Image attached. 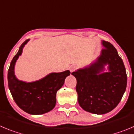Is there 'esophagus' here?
Returning a JSON list of instances; mask_svg holds the SVG:
<instances>
[{"label":"esophagus","instance_id":"1","mask_svg":"<svg viewBox=\"0 0 134 134\" xmlns=\"http://www.w3.org/2000/svg\"><path fill=\"white\" fill-rule=\"evenodd\" d=\"M75 69H76V67L75 65H71L69 67V70L71 73H72V72L74 71L75 70Z\"/></svg>","mask_w":134,"mask_h":134}]
</instances>
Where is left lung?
<instances>
[{"label":"left lung","mask_w":134,"mask_h":134,"mask_svg":"<svg viewBox=\"0 0 134 134\" xmlns=\"http://www.w3.org/2000/svg\"><path fill=\"white\" fill-rule=\"evenodd\" d=\"M102 44L103 49L95 61L72 73L77 79L81 108L99 115L107 114L118 105L127 86L126 68L117 50L109 42L102 41Z\"/></svg>","instance_id":"1"}]
</instances>
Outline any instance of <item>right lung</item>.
<instances>
[{
  "instance_id": "1",
  "label": "right lung",
  "mask_w": 134,
  "mask_h": 134,
  "mask_svg": "<svg viewBox=\"0 0 134 134\" xmlns=\"http://www.w3.org/2000/svg\"><path fill=\"white\" fill-rule=\"evenodd\" d=\"M29 39L25 41L13 57L8 71V84L15 103L24 111L40 115L50 111L56 104V94L70 75L69 70L61 73H51L39 80L25 82L16 78L14 67L23 49Z\"/></svg>"
}]
</instances>
